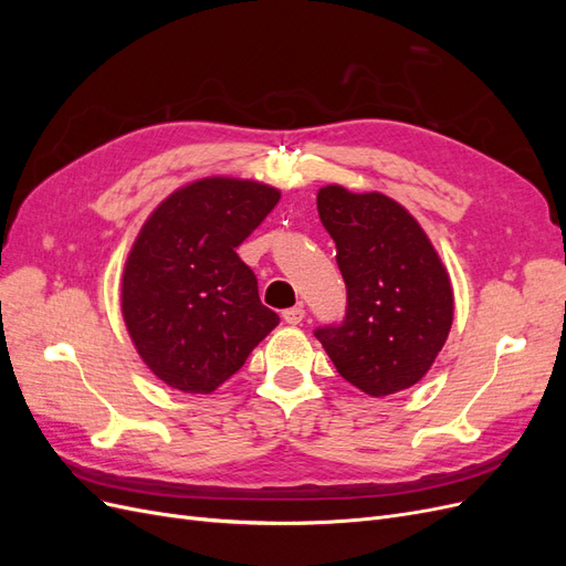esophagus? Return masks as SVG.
<instances>
[{
	"instance_id": "34e87169",
	"label": "esophagus",
	"mask_w": 566,
	"mask_h": 566,
	"mask_svg": "<svg viewBox=\"0 0 566 566\" xmlns=\"http://www.w3.org/2000/svg\"><path fill=\"white\" fill-rule=\"evenodd\" d=\"M302 318H304V306H302V304H297V306H290V310H285V312H283V321H285V323H290V325H297V323H302Z\"/></svg>"
}]
</instances>
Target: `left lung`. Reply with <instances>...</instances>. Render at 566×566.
<instances>
[{
    "instance_id": "1",
    "label": "left lung",
    "mask_w": 566,
    "mask_h": 566,
    "mask_svg": "<svg viewBox=\"0 0 566 566\" xmlns=\"http://www.w3.org/2000/svg\"><path fill=\"white\" fill-rule=\"evenodd\" d=\"M321 224L337 248L347 314L316 337L337 373L370 397L424 378L453 323L449 271L403 205L385 193L323 186Z\"/></svg>"
}]
</instances>
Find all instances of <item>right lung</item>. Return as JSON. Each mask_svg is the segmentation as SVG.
I'll list each match as a JSON object with an SVG mask.
<instances>
[{"mask_svg": "<svg viewBox=\"0 0 566 566\" xmlns=\"http://www.w3.org/2000/svg\"><path fill=\"white\" fill-rule=\"evenodd\" d=\"M269 184L205 177L169 193L127 254L123 318L142 361L184 394H210L276 328L235 248L276 208Z\"/></svg>", "mask_w": 566, "mask_h": 566, "instance_id": "obj_1", "label": "right lung"}]
</instances>
